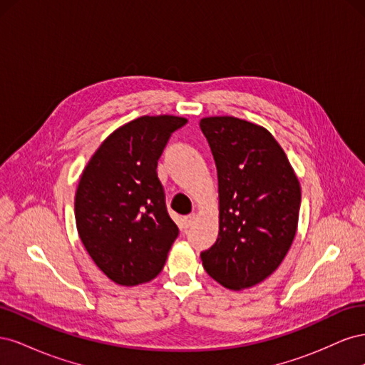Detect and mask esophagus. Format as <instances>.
<instances>
[{"label":"esophagus","mask_w":365,"mask_h":365,"mask_svg":"<svg viewBox=\"0 0 365 365\" xmlns=\"http://www.w3.org/2000/svg\"><path fill=\"white\" fill-rule=\"evenodd\" d=\"M195 220H196V215H195V213H192V215H187V216L184 217V227H185V228L192 227V225L195 224Z\"/></svg>","instance_id":"esophagus-1"}]
</instances>
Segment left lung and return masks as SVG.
Instances as JSON below:
<instances>
[{"label": "left lung", "mask_w": 365, "mask_h": 365, "mask_svg": "<svg viewBox=\"0 0 365 365\" xmlns=\"http://www.w3.org/2000/svg\"><path fill=\"white\" fill-rule=\"evenodd\" d=\"M219 185V235L202 267L228 289L263 282L297 233L302 189L288 157L264 128L236 117L200 121Z\"/></svg>", "instance_id": "left-lung-1"}]
</instances>
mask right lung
I'll list each match as a JSON object with an SVG mask.
<instances>
[{
  "instance_id": "right-lung-1",
  "label": "right lung",
  "mask_w": 365,
  "mask_h": 365,
  "mask_svg": "<svg viewBox=\"0 0 365 365\" xmlns=\"http://www.w3.org/2000/svg\"><path fill=\"white\" fill-rule=\"evenodd\" d=\"M187 118L143 115L96 150L74 197L79 237L108 279L135 286L157 277L180 230L165 207L157 165Z\"/></svg>"
}]
</instances>
